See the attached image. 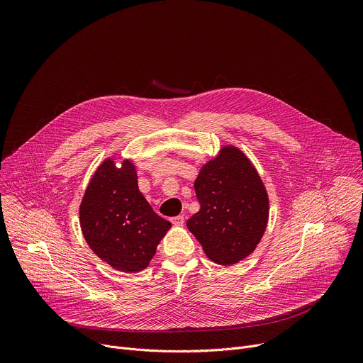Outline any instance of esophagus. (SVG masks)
I'll return each mask as SVG.
<instances>
[{"mask_svg":"<svg viewBox=\"0 0 363 363\" xmlns=\"http://www.w3.org/2000/svg\"><path fill=\"white\" fill-rule=\"evenodd\" d=\"M171 223H172L174 225H182V224L185 223V218H184V216H177V217H172V218H171Z\"/></svg>","mask_w":363,"mask_h":363,"instance_id":"1","label":"esophagus"}]
</instances>
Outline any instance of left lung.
<instances>
[{
    "label": "left lung",
    "instance_id": "1",
    "mask_svg": "<svg viewBox=\"0 0 363 363\" xmlns=\"http://www.w3.org/2000/svg\"><path fill=\"white\" fill-rule=\"evenodd\" d=\"M201 208L188 230L217 264L231 266L250 255L269 221V195L251 161L235 146H224L196 179Z\"/></svg>",
    "mask_w": 363,
    "mask_h": 363
}]
</instances>
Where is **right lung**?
<instances>
[{"instance_id": "obj_1", "label": "right lung", "mask_w": 363, "mask_h": 363, "mask_svg": "<svg viewBox=\"0 0 363 363\" xmlns=\"http://www.w3.org/2000/svg\"><path fill=\"white\" fill-rule=\"evenodd\" d=\"M80 227L93 252L116 270L138 273L149 266L171 223L152 210L138 186L132 161L105 160L80 203Z\"/></svg>"}]
</instances>
